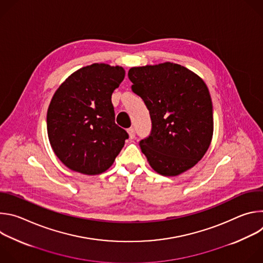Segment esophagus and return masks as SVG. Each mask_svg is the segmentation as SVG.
I'll return each mask as SVG.
<instances>
[{
    "label": "esophagus",
    "instance_id": "obj_1",
    "mask_svg": "<svg viewBox=\"0 0 263 263\" xmlns=\"http://www.w3.org/2000/svg\"><path fill=\"white\" fill-rule=\"evenodd\" d=\"M128 133H129V137H130L131 139L135 137V129H134L133 127H131V128L128 129Z\"/></svg>",
    "mask_w": 263,
    "mask_h": 263
}]
</instances>
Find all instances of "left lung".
Wrapping results in <instances>:
<instances>
[{
    "label": "left lung",
    "instance_id": "1",
    "mask_svg": "<svg viewBox=\"0 0 263 263\" xmlns=\"http://www.w3.org/2000/svg\"><path fill=\"white\" fill-rule=\"evenodd\" d=\"M128 77L151 118L149 135L139 141L149 165L163 176H177L195 166L213 134L212 102L204 81L171 62L132 67Z\"/></svg>",
    "mask_w": 263,
    "mask_h": 263
}]
</instances>
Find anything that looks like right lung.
<instances>
[{
    "mask_svg": "<svg viewBox=\"0 0 263 263\" xmlns=\"http://www.w3.org/2000/svg\"><path fill=\"white\" fill-rule=\"evenodd\" d=\"M124 78L123 67L95 63L70 74L56 90L47 129L53 151L68 168L98 175L120 154L129 135L115 122L111 96Z\"/></svg>",
    "mask_w": 263,
    "mask_h": 263,
    "instance_id": "obj_1",
    "label": "right lung"
}]
</instances>
